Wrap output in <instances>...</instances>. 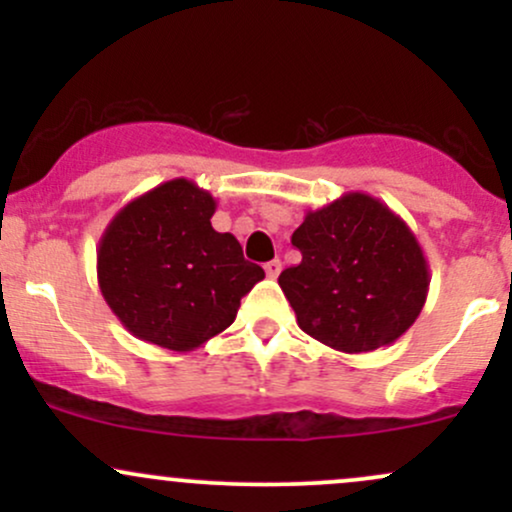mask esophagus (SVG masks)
<instances>
[{"label": "esophagus", "mask_w": 512, "mask_h": 512, "mask_svg": "<svg viewBox=\"0 0 512 512\" xmlns=\"http://www.w3.org/2000/svg\"><path fill=\"white\" fill-rule=\"evenodd\" d=\"M264 272H267L269 279H276V276H279V272H281V262L279 260L267 262V264H264Z\"/></svg>", "instance_id": "34e87169"}]
</instances>
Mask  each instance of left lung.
Here are the masks:
<instances>
[{
	"label": "left lung",
	"mask_w": 512,
	"mask_h": 512,
	"mask_svg": "<svg viewBox=\"0 0 512 512\" xmlns=\"http://www.w3.org/2000/svg\"><path fill=\"white\" fill-rule=\"evenodd\" d=\"M291 243L303 260L279 274L298 327L344 354L397 342L428 296V262L411 228L380 199L346 192L308 211Z\"/></svg>",
	"instance_id": "obj_1"
}]
</instances>
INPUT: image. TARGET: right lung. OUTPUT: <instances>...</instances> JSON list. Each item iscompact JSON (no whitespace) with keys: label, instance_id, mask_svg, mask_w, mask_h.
<instances>
[{"label":"right lung","instance_id":"1","mask_svg":"<svg viewBox=\"0 0 512 512\" xmlns=\"http://www.w3.org/2000/svg\"><path fill=\"white\" fill-rule=\"evenodd\" d=\"M216 199L175 178L125 204L98 243V286L142 342L192 351L236 320L240 298L264 279L231 233L211 226Z\"/></svg>","mask_w":512,"mask_h":512}]
</instances>
